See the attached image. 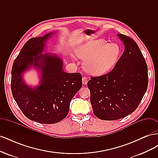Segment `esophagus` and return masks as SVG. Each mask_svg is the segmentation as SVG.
Here are the masks:
<instances>
[{
  "label": "esophagus",
  "mask_w": 158,
  "mask_h": 158,
  "mask_svg": "<svg viewBox=\"0 0 158 158\" xmlns=\"http://www.w3.org/2000/svg\"><path fill=\"white\" fill-rule=\"evenodd\" d=\"M82 83L84 85H86L88 83V78L86 77H83L82 78Z\"/></svg>",
  "instance_id": "34e87169"
}]
</instances>
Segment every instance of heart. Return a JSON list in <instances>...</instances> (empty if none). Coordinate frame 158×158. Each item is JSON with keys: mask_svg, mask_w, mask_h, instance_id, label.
Instances as JSON below:
<instances>
[{"mask_svg": "<svg viewBox=\"0 0 158 158\" xmlns=\"http://www.w3.org/2000/svg\"><path fill=\"white\" fill-rule=\"evenodd\" d=\"M76 55L84 60V68L89 74L99 76L107 73L115 65L120 55V48L116 44H107L106 40L98 39L81 45Z\"/></svg>", "mask_w": 158, "mask_h": 158, "instance_id": "obj_1", "label": "heart"}]
</instances>
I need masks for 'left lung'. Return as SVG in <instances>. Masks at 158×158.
<instances>
[{"mask_svg":"<svg viewBox=\"0 0 158 158\" xmlns=\"http://www.w3.org/2000/svg\"><path fill=\"white\" fill-rule=\"evenodd\" d=\"M125 50L107 74L92 77L87 84L94 114L113 121L127 117L139 106L148 88V66L136 43L118 33Z\"/></svg>","mask_w":158,"mask_h":158,"instance_id":"obj_1","label":"left lung"}]
</instances>
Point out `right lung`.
Listing matches in <instances>:
<instances>
[{
	"instance_id": "obj_1",
	"label": "right lung",
	"mask_w": 158,
	"mask_h": 158,
	"mask_svg": "<svg viewBox=\"0 0 158 158\" xmlns=\"http://www.w3.org/2000/svg\"><path fill=\"white\" fill-rule=\"evenodd\" d=\"M33 37L23 46L12 68L11 90L24 115L42 124H54L69 112L72 99L82 86V75L63 70V61L54 54L44 53L45 43L55 33ZM31 68L40 73L39 85L31 87L23 79Z\"/></svg>"
}]
</instances>
